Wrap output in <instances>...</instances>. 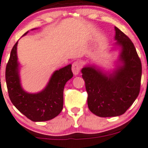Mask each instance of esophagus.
I'll return each mask as SVG.
<instances>
[{"mask_svg":"<svg viewBox=\"0 0 148 148\" xmlns=\"http://www.w3.org/2000/svg\"><path fill=\"white\" fill-rule=\"evenodd\" d=\"M81 68H82V64H81L80 62L76 61L74 62L72 64V72L74 75H77V74H79L81 70Z\"/></svg>","mask_w":148,"mask_h":148,"instance_id":"obj_1","label":"esophagus"}]
</instances>
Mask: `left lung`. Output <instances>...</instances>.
Returning <instances> with one entry per match:
<instances>
[{
    "label": "left lung",
    "instance_id": "left-lung-1",
    "mask_svg": "<svg viewBox=\"0 0 148 148\" xmlns=\"http://www.w3.org/2000/svg\"><path fill=\"white\" fill-rule=\"evenodd\" d=\"M115 46L119 48L116 68L106 72L88 64L82 68L88 92V106L94 114L111 117L123 114L140 92L142 65L134 43L115 27Z\"/></svg>",
    "mask_w": 148,
    "mask_h": 148
}]
</instances>
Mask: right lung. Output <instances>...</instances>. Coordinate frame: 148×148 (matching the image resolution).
Instances as JSON below:
<instances>
[{"label": "right lung", "instance_id": "add662e5", "mask_svg": "<svg viewBox=\"0 0 148 148\" xmlns=\"http://www.w3.org/2000/svg\"><path fill=\"white\" fill-rule=\"evenodd\" d=\"M33 29L32 30H34ZM28 32L23 36H25ZM18 41L10 53L5 69V79L10 99L17 110L33 121H48L58 116L63 108V90L73 77L71 64L53 72L46 86L36 93L22 88L19 77L17 48Z\"/></svg>", "mask_w": 148, "mask_h": 148}]
</instances>
